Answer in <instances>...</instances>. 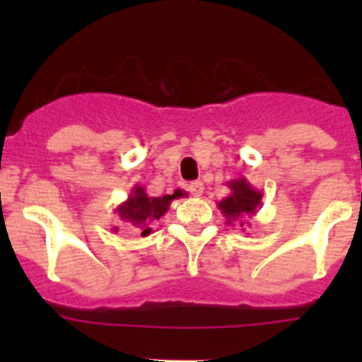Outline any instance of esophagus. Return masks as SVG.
<instances>
[{
  "mask_svg": "<svg viewBox=\"0 0 362 362\" xmlns=\"http://www.w3.org/2000/svg\"><path fill=\"white\" fill-rule=\"evenodd\" d=\"M188 190H190V194L194 197H199L203 196V190H204V185L201 183V181H194V183L188 185Z\"/></svg>",
  "mask_w": 362,
  "mask_h": 362,
  "instance_id": "obj_1",
  "label": "esophagus"
}]
</instances>
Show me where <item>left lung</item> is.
I'll return each instance as SVG.
<instances>
[{
  "label": "left lung",
  "mask_w": 362,
  "mask_h": 362,
  "mask_svg": "<svg viewBox=\"0 0 362 362\" xmlns=\"http://www.w3.org/2000/svg\"><path fill=\"white\" fill-rule=\"evenodd\" d=\"M226 187L230 188V194L217 203V209L226 217V225L239 223L241 226H245L243 217L255 216L257 210L263 206L261 204L263 192L255 190L246 177L232 179L226 183Z\"/></svg>",
  "instance_id": "obj_1"
}]
</instances>
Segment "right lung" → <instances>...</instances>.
<instances>
[{
	"label": "right lung",
	"mask_w": 362,
	"mask_h": 362,
	"mask_svg": "<svg viewBox=\"0 0 362 362\" xmlns=\"http://www.w3.org/2000/svg\"><path fill=\"white\" fill-rule=\"evenodd\" d=\"M175 199V194L172 196L163 197H150L146 190L139 185L130 190L129 199L117 204L114 212L117 214L123 225L130 230V232L141 233V238H146L152 233V225L156 221L161 219L168 209L170 203ZM117 226L112 228V232H117Z\"/></svg>",
	"instance_id": "obj_1"
}]
</instances>
